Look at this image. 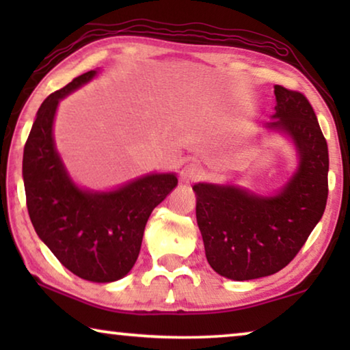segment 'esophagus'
Returning a JSON list of instances; mask_svg holds the SVG:
<instances>
[{
	"instance_id": "34e87169",
	"label": "esophagus",
	"mask_w": 350,
	"mask_h": 350,
	"mask_svg": "<svg viewBox=\"0 0 350 350\" xmlns=\"http://www.w3.org/2000/svg\"><path fill=\"white\" fill-rule=\"evenodd\" d=\"M202 175H204L202 167H200L199 164H196V162H189V164H186L180 174L181 180L186 181V183H188V181L199 180Z\"/></svg>"
}]
</instances>
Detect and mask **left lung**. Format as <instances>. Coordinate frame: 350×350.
Listing matches in <instances>:
<instances>
[{
  "label": "left lung",
  "mask_w": 350,
  "mask_h": 350,
  "mask_svg": "<svg viewBox=\"0 0 350 350\" xmlns=\"http://www.w3.org/2000/svg\"><path fill=\"white\" fill-rule=\"evenodd\" d=\"M275 121L293 138L299 169L274 198L234 186L198 183L196 217L208 265L232 280L275 274L298 255L328 199V146L312 105L298 90L275 85Z\"/></svg>",
  "instance_id": "8db88e82"
}]
</instances>
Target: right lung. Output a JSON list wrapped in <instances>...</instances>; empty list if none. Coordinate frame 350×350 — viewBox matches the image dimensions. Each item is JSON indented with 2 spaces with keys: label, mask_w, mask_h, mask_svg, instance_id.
Returning <instances> with one entry per match:
<instances>
[{
  "label": "right lung",
  "mask_w": 350,
  "mask_h": 350,
  "mask_svg": "<svg viewBox=\"0 0 350 350\" xmlns=\"http://www.w3.org/2000/svg\"><path fill=\"white\" fill-rule=\"evenodd\" d=\"M95 76H78L51 94L38 109L23 148V185L31 224L57 260L90 282H114L135 265L143 232L156 205L178 180L174 174L146 175L111 193H89L66 175L52 138L59 100Z\"/></svg>",
  "instance_id": "add662e5"
}]
</instances>
